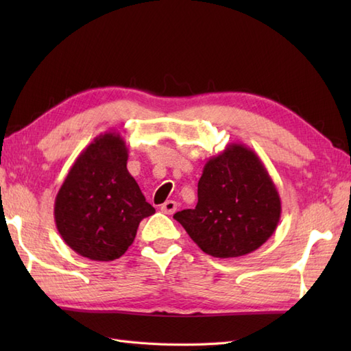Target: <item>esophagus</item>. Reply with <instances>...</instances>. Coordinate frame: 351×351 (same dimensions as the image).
<instances>
[{"label": "esophagus", "mask_w": 351, "mask_h": 351, "mask_svg": "<svg viewBox=\"0 0 351 351\" xmlns=\"http://www.w3.org/2000/svg\"><path fill=\"white\" fill-rule=\"evenodd\" d=\"M176 208H178V204L175 202V200H166V202L161 205V211L164 214L170 215V214H173L176 211Z\"/></svg>", "instance_id": "esophagus-1"}]
</instances>
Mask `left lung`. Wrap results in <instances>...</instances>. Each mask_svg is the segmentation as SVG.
Masks as SVG:
<instances>
[{"mask_svg": "<svg viewBox=\"0 0 351 351\" xmlns=\"http://www.w3.org/2000/svg\"><path fill=\"white\" fill-rule=\"evenodd\" d=\"M280 197L259 156L230 143L206 161L195 210L176 213L190 238L214 258H238L259 249L278 228Z\"/></svg>", "mask_w": 351, "mask_h": 351, "instance_id": "left-lung-1", "label": "left lung"}]
</instances>
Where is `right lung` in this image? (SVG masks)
<instances>
[{"label": "right lung", "instance_id": "obj_1", "mask_svg": "<svg viewBox=\"0 0 351 351\" xmlns=\"http://www.w3.org/2000/svg\"><path fill=\"white\" fill-rule=\"evenodd\" d=\"M126 161L128 147L121 134H101L78 155L57 193V230L81 256L121 258L136 238L140 221L155 213Z\"/></svg>", "mask_w": 351, "mask_h": 351}]
</instances>
